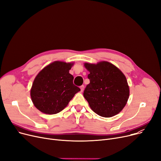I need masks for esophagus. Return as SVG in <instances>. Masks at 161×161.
Returning a JSON list of instances; mask_svg holds the SVG:
<instances>
[{
  "mask_svg": "<svg viewBox=\"0 0 161 161\" xmlns=\"http://www.w3.org/2000/svg\"><path fill=\"white\" fill-rule=\"evenodd\" d=\"M80 89H81V91L82 92L84 90V86H80Z\"/></svg>",
  "mask_w": 161,
  "mask_h": 161,
  "instance_id": "esophagus-1",
  "label": "esophagus"
}]
</instances>
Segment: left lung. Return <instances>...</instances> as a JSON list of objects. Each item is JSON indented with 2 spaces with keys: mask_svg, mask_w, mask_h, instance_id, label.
Listing matches in <instances>:
<instances>
[{
  "mask_svg": "<svg viewBox=\"0 0 161 161\" xmlns=\"http://www.w3.org/2000/svg\"><path fill=\"white\" fill-rule=\"evenodd\" d=\"M90 72L89 84L83 96L92 109L100 116L111 117L119 114L129 99V87L123 72L106 61L85 63Z\"/></svg>",
  "mask_w": 161,
  "mask_h": 161,
  "instance_id": "left-lung-1",
  "label": "left lung"
}]
</instances>
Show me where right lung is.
Masks as SVG:
<instances>
[{"instance_id":"obj_1","label":"right lung","mask_w":161,"mask_h":161,"mask_svg":"<svg viewBox=\"0 0 161 161\" xmlns=\"http://www.w3.org/2000/svg\"><path fill=\"white\" fill-rule=\"evenodd\" d=\"M72 63L55 61L46 66L36 75L31 90L35 107L47 114H56L68 105L80 89L73 83L69 73Z\"/></svg>"}]
</instances>
